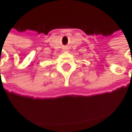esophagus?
I'll return each mask as SVG.
<instances>
[{
  "label": "esophagus",
  "instance_id": "1",
  "mask_svg": "<svg viewBox=\"0 0 132 132\" xmlns=\"http://www.w3.org/2000/svg\"><path fill=\"white\" fill-rule=\"evenodd\" d=\"M64 50H68V46H65L64 48Z\"/></svg>",
  "mask_w": 132,
  "mask_h": 132
}]
</instances>
